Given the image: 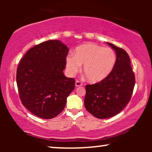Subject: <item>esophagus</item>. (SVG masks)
<instances>
[{"mask_svg":"<svg viewBox=\"0 0 152 152\" xmlns=\"http://www.w3.org/2000/svg\"><path fill=\"white\" fill-rule=\"evenodd\" d=\"M82 84L80 82V81H77V80L76 82H75V86H76V87L81 86H82Z\"/></svg>","mask_w":152,"mask_h":152,"instance_id":"34e87169","label":"esophagus"}]
</instances>
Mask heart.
<instances>
[{
	"label": "heart",
	"mask_w": 152,
	"mask_h": 152,
	"mask_svg": "<svg viewBox=\"0 0 152 152\" xmlns=\"http://www.w3.org/2000/svg\"><path fill=\"white\" fill-rule=\"evenodd\" d=\"M116 54L111 48H104L95 43H85L75 49V55L66 57V67L70 75H73L83 65V72L91 83L105 80L113 71L116 64Z\"/></svg>",
	"instance_id": "b5f03b06"
}]
</instances>
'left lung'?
<instances>
[{
  "label": "left lung",
  "instance_id": "obj_1",
  "mask_svg": "<svg viewBox=\"0 0 152 152\" xmlns=\"http://www.w3.org/2000/svg\"><path fill=\"white\" fill-rule=\"evenodd\" d=\"M115 51L117 59L105 80L86 86L84 106L95 118L105 119L117 115L130 101L135 86V75L126 52L107 43Z\"/></svg>",
  "mask_w": 152,
  "mask_h": 152
}]
</instances>
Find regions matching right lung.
I'll use <instances>...</instances> for the list:
<instances>
[{
    "mask_svg": "<svg viewBox=\"0 0 152 152\" xmlns=\"http://www.w3.org/2000/svg\"><path fill=\"white\" fill-rule=\"evenodd\" d=\"M68 48L59 40L36 45L26 53L16 70L18 95L34 115L51 119L63 111L75 88L74 79L63 73Z\"/></svg>",
    "mask_w": 152,
    "mask_h": 152,
    "instance_id": "1",
    "label": "right lung"
}]
</instances>
